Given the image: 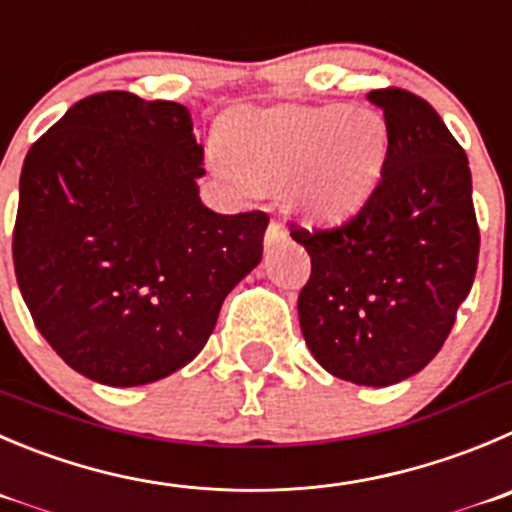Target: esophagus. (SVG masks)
Instances as JSON below:
<instances>
[{
	"label": "esophagus",
	"instance_id": "esophagus-1",
	"mask_svg": "<svg viewBox=\"0 0 512 512\" xmlns=\"http://www.w3.org/2000/svg\"><path fill=\"white\" fill-rule=\"evenodd\" d=\"M284 241H289V231L279 221H271L266 228V248H274Z\"/></svg>",
	"mask_w": 512,
	"mask_h": 512
}]
</instances>
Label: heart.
Returning a JSON list of instances; mask_svg holds the SVG:
<instances>
[{
    "instance_id": "obj_1",
    "label": "heart",
    "mask_w": 512,
    "mask_h": 512,
    "mask_svg": "<svg viewBox=\"0 0 512 512\" xmlns=\"http://www.w3.org/2000/svg\"><path fill=\"white\" fill-rule=\"evenodd\" d=\"M218 155L251 191H279L316 223L357 216L389 155L387 120L374 107L238 105L216 128Z\"/></svg>"
}]
</instances>
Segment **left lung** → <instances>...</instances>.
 I'll list each match as a JSON object with an SVG mask.
<instances>
[{
  "label": "left lung",
  "mask_w": 512,
  "mask_h": 512,
  "mask_svg": "<svg viewBox=\"0 0 512 512\" xmlns=\"http://www.w3.org/2000/svg\"><path fill=\"white\" fill-rule=\"evenodd\" d=\"M389 155L367 206L334 231L294 228L311 276L299 324L316 362L364 387H389L432 362L478 269L472 178L435 107L407 90H374Z\"/></svg>",
  "instance_id": "left-lung-1"
}]
</instances>
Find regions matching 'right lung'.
Returning <instances> with one entry per match:
<instances>
[{
  "mask_svg": "<svg viewBox=\"0 0 512 512\" xmlns=\"http://www.w3.org/2000/svg\"><path fill=\"white\" fill-rule=\"evenodd\" d=\"M203 175L188 107L133 92L75 102L29 148L14 274L40 334L75 372L107 387L178 372L259 266L269 216L211 211Z\"/></svg>",
  "mask_w": 512,
  "mask_h": 512,
  "instance_id": "obj_1",
  "label": "right lung"
}]
</instances>
